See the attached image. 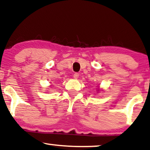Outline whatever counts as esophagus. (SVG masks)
<instances>
[{"label":"esophagus","instance_id":"esophagus-1","mask_svg":"<svg viewBox=\"0 0 150 150\" xmlns=\"http://www.w3.org/2000/svg\"><path fill=\"white\" fill-rule=\"evenodd\" d=\"M79 77V74L77 73H74V75H73V78L74 79H77Z\"/></svg>","mask_w":150,"mask_h":150}]
</instances>
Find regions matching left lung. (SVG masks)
<instances>
[{
  "mask_svg": "<svg viewBox=\"0 0 150 150\" xmlns=\"http://www.w3.org/2000/svg\"><path fill=\"white\" fill-rule=\"evenodd\" d=\"M101 90L99 88H97V93H98V92H99V91H101Z\"/></svg>",
  "mask_w": 150,
  "mask_h": 150,
  "instance_id": "8db88e82",
  "label": "left lung"
}]
</instances>
